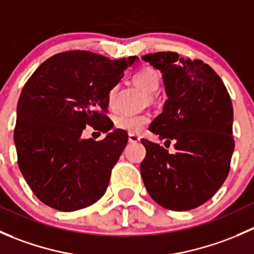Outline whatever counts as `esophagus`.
I'll list each match as a JSON object with an SVG mask.
<instances>
[{
	"instance_id": "esophagus-1",
	"label": "esophagus",
	"mask_w": 254,
	"mask_h": 254,
	"mask_svg": "<svg viewBox=\"0 0 254 254\" xmlns=\"http://www.w3.org/2000/svg\"><path fill=\"white\" fill-rule=\"evenodd\" d=\"M141 137L136 134H129V142H139Z\"/></svg>"
}]
</instances>
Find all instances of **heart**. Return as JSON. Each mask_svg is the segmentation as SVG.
Instances as JSON below:
<instances>
[{
    "label": "heart",
    "mask_w": 254,
    "mask_h": 254,
    "mask_svg": "<svg viewBox=\"0 0 254 254\" xmlns=\"http://www.w3.org/2000/svg\"><path fill=\"white\" fill-rule=\"evenodd\" d=\"M134 81L142 91L147 94H155L157 89L160 88L161 76L155 68L145 67L136 72L134 76ZM117 96H118V86L111 87L107 94V102L111 109H114L117 106ZM150 123V117L146 114H127L123 113L115 118V127L119 129L129 131L131 134H139L141 132L147 124Z\"/></svg>",
    "instance_id": "obj_1"
}]
</instances>
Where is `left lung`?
Returning <instances> with one entry per match:
<instances>
[{
  "label": "left lung",
  "mask_w": 254,
  "mask_h": 254,
  "mask_svg": "<svg viewBox=\"0 0 254 254\" xmlns=\"http://www.w3.org/2000/svg\"><path fill=\"white\" fill-rule=\"evenodd\" d=\"M142 60L161 71L168 97L148 130L165 143L175 142V152L170 153L141 140L143 184L166 209H195L219 190L230 172L235 148L231 98L221 78L203 61L171 51L147 54Z\"/></svg>",
  "instance_id": "left-lung-1"
}]
</instances>
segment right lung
<instances>
[{"instance_id": "1", "label": "right lung", "mask_w": 254, "mask_h": 254, "mask_svg": "<svg viewBox=\"0 0 254 254\" xmlns=\"http://www.w3.org/2000/svg\"><path fill=\"white\" fill-rule=\"evenodd\" d=\"M136 60L66 51L44 61L24 84L14 127L18 166L48 206L75 211L106 193L112 168L127 142L124 130H111L107 94ZM87 125L107 136L101 142L82 139Z\"/></svg>"}]
</instances>
